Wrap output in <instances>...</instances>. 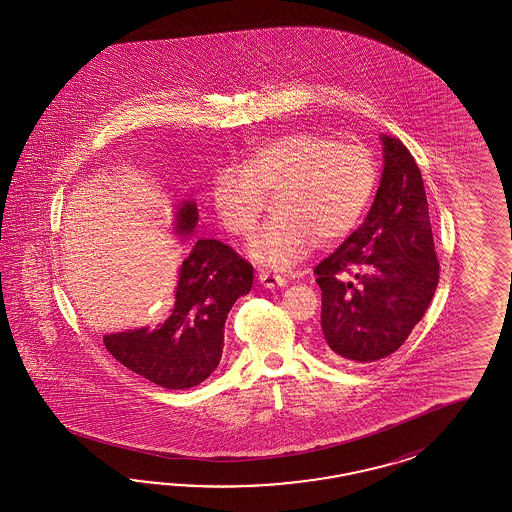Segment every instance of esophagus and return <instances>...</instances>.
Wrapping results in <instances>:
<instances>
[{
    "mask_svg": "<svg viewBox=\"0 0 512 512\" xmlns=\"http://www.w3.org/2000/svg\"><path fill=\"white\" fill-rule=\"evenodd\" d=\"M259 281L268 289H272V287H285L287 285V279L279 276V274H272V272H259Z\"/></svg>",
    "mask_w": 512,
    "mask_h": 512,
    "instance_id": "esophagus-1",
    "label": "esophagus"
}]
</instances>
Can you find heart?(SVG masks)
Segmentation results:
<instances>
[{"mask_svg": "<svg viewBox=\"0 0 512 512\" xmlns=\"http://www.w3.org/2000/svg\"><path fill=\"white\" fill-rule=\"evenodd\" d=\"M377 163L355 142L315 131H291L249 148L242 165L219 169L212 206L221 227L238 238L255 233L276 193V219L251 244V255L274 268H291L321 242L355 229L372 201Z\"/></svg>", "mask_w": 512, "mask_h": 512, "instance_id": "heart-1", "label": "heart"}]
</instances>
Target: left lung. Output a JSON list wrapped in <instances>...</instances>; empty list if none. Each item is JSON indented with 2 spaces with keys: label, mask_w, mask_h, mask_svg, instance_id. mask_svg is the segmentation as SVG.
<instances>
[{
  "label": "left lung",
  "mask_w": 512,
  "mask_h": 512,
  "mask_svg": "<svg viewBox=\"0 0 512 512\" xmlns=\"http://www.w3.org/2000/svg\"><path fill=\"white\" fill-rule=\"evenodd\" d=\"M385 169L364 223L315 266L326 347L349 362L398 351L424 317L439 261L419 165L383 135Z\"/></svg>",
  "instance_id": "1"
}]
</instances>
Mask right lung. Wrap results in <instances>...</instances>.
I'll use <instances>...</instances> for the list:
<instances>
[{
  "mask_svg": "<svg viewBox=\"0 0 512 512\" xmlns=\"http://www.w3.org/2000/svg\"><path fill=\"white\" fill-rule=\"evenodd\" d=\"M197 206L186 202L176 231L191 233ZM253 266L219 240H197L180 268L171 317L154 330L139 328L103 338L112 357L157 387H197L216 372L223 355L225 319L234 302L248 295Z\"/></svg>",
  "mask_w": 512,
  "mask_h": 512,
  "instance_id": "1",
  "label": "right lung"
}]
</instances>
